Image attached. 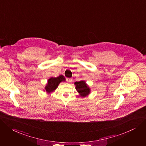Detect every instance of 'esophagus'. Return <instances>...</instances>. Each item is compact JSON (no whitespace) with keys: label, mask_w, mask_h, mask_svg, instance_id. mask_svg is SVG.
<instances>
[{"label":"esophagus","mask_w":146,"mask_h":146,"mask_svg":"<svg viewBox=\"0 0 146 146\" xmlns=\"http://www.w3.org/2000/svg\"><path fill=\"white\" fill-rule=\"evenodd\" d=\"M66 81L69 83H70L72 82V78H66Z\"/></svg>","instance_id":"esophagus-1"}]
</instances>
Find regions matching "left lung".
<instances>
[{"instance_id":"1","label":"left lung","mask_w":146,"mask_h":146,"mask_svg":"<svg viewBox=\"0 0 146 146\" xmlns=\"http://www.w3.org/2000/svg\"><path fill=\"white\" fill-rule=\"evenodd\" d=\"M76 89L80 94V97H85L90 93V88L86 84L85 81L82 80L74 83Z\"/></svg>"}]
</instances>
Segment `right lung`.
I'll return each instance as SVG.
<instances>
[{
	"instance_id": "1",
	"label": "right lung",
	"mask_w": 146,
	"mask_h": 146,
	"mask_svg": "<svg viewBox=\"0 0 146 146\" xmlns=\"http://www.w3.org/2000/svg\"><path fill=\"white\" fill-rule=\"evenodd\" d=\"M65 77L63 75H60L57 77H50L48 79V83L45 87V90L47 93L54 91L58 87L59 83L62 82H65Z\"/></svg>"
}]
</instances>
